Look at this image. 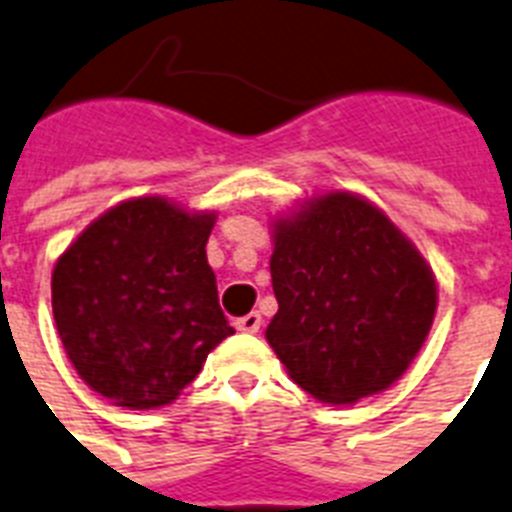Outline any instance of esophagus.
I'll return each mask as SVG.
<instances>
[{"mask_svg": "<svg viewBox=\"0 0 512 512\" xmlns=\"http://www.w3.org/2000/svg\"><path fill=\"white\" fill-rule=\"evenodd\" d=\"M235 327L240 329V332H259L261 329V314L259 311H251V314H246V316H240L238 322H235Z\"/></svg>", "mask_w": 512, "mask_h": 512, "instance_id": "esophagus-1", "label": "esophagus"}]
</instances>
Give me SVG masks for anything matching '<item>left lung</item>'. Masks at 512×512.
I'll use <instances>...</instances> for the list:
<instances>
[{
    "mask_svg": "<svg viewBox=\"0 0 512 512\" xmlns=\"http://www.w3.org/2000/svg\"><path fill=\"white\" fill-rule=\"evenodd\" d=\"M277 314L266 342L298 387L356 403L411 366L437 311L432 266L382 209L348 190L274 219Z\"/></svg>",
    "mask_w": 512,
    "mask_h": 512,
    "instance_id": "1",
    "label": "left lung"
}]
</instances>
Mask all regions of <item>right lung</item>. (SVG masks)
Returning a JSON list of instances; mask_svg holds the SVG:
<instances>
[{
	"label": "right lung",
	"instance_id": "right-lung-1",
	"mask_svg": "<svg viewBox=\"0 0 512 512\" xmlns=\"http://www.w3.org/2000/svg\"><path fill=\"white\" fill-rule=\"evenodd\" d=\"M214 211L162 196L104 211L54 264L52 311L80 379L114 405L172 403L235 329L206 261Z\"/></svg>",
	"mask_w": 512,
	"mask_h": 512
}]
</instances>
